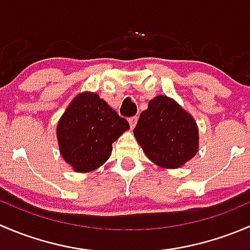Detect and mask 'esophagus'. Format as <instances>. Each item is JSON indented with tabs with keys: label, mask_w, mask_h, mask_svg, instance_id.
Returning <instances> with one entry per match:
<instances>
[{
	"label": "esophagus",
	"mask_w": 250,
	"mask_h": 250,
	"mask_svg": "<svg viewBox=\"0 0 250 250\" xmlns=\"http://www.w3.org/2000/svg\"><path fill=\"white\" fill-rule=\"evenodd\" d=\"M128 122H129L130 127L134 128L135 125H137V122H138V116H133V117H129V118H128Z\"/></svg>",
	"instance_id": "obj_1"
}]
</instances>
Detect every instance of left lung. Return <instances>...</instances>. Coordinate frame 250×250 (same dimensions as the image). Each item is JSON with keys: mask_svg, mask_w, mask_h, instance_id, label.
I'll use <instances>...</instances> for the list:
<instances>
[{"mask_svg": "<svg viewBox=\"0 0 250 250\" xmlns=\"http://www.w3.org/2000/svg\"><path fill=\"white\" fill-rule=\"evenodd\" d=\"M135 139L156 165L178 168L198 151V129L192 116L166 95H158L140 113Z\"/></svg>", "mask_w": 250, "mask_h": 250, "instance_id": "obj_1", "label": "left lung"}]
</instances>
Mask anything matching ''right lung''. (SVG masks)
Here are the masks:
<instances>
[{"instance_id":"obj_1","label":"right lung","mask_w":250,"mask_h":250,"mask_svg":"<svg viewBox=\"0 0 250 250\" xmlns=\"http://www.w3.org/2000/svg\"><path fill=\"white\" fill-rule=\"evenodd\" d=\"M127 129L128 121L99 95L82 93L72 100L58 123L60 152L76 172H92L106 162L112 143Z\"/></svg>"}]
</instances>
